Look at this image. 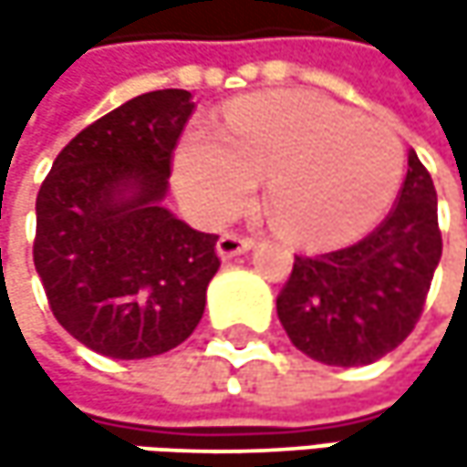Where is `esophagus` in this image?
I'll use <instances>...</instances> for the list:
<instances>
[{"label":"esophagus","instance_id":"34e87169","mask_svg":"<svg viewBox=\"0 0 467 467\" xmlns=\"http://www.w3.org/2000/svg\"><path fill=\"white\" fill-rule=\"evenodd\" d=\"M254 245V240L251 237H243V234H234L227 233L219 237V243H216V254L222 256V259H233V256H240V254H245L248 248Z\"/></svg>","mask_w":467,"mask_h":467}]
</instances>
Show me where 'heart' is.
<instances>
[{
    "label": "heart",
    "mask_w": 467,
    "mask_h": 467,
    "mask_svg": "<svg viewBox=\"0 0 467 467\" xmlns=\"http://www.w3.org/2000/svg\"><path fill=\"white\" fill-rule=\"evenodd\" d=\"M259 175H267L275 230L300 245L329 248L362 234L389 208L403 178V145L384 121L308 91L237 99L227 135L192 127L181 138L175 181L202 219H233Z\"/></svg>",
    "instance_id": "heart-1"
}]
</instances>
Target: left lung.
Returning a JSON list of instances; mask_svg holds the SVG:
<instances>
[{"label": "left lung", "instance_id": "8db88e82", "mask_svg": "<svg viewBox=\"0 0 467 467\" xmlns=\"http://www.w3.org/2000/svg\"><path fill=\"white\" fill-rule=\"evenodd\" d=\"M438 197L417 150L389 216L359 243L322 256H295L275 311L289 340L317 362L370 365L420 322L441 262Z\"/></svg>", "mask_w": 467, "mask_h": 467}]
</instances>
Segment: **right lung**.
<instances>
[{
	"label": "right lung",
	"mask_w": 467,
	"mask_h": 467,
	"mask_svg": "<svg viewBox=\"0 0 467 467\" xmlns=\"http://www.w3.org/2000/svg\"><path fill=\"white\" fill-rule=\"evenodd\" d=\"M192 110L183 88L140 94L67 142L40 186L37 275L56 322L97 354L156 357L202 319L219 234L164 208Z\"/></svg>",
	"instance_id": "add662e5"
}]
</instances>
